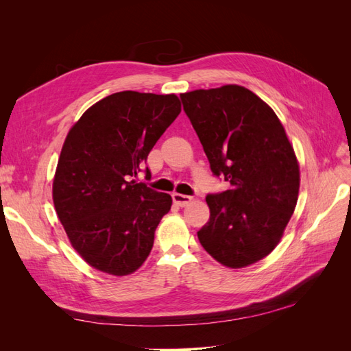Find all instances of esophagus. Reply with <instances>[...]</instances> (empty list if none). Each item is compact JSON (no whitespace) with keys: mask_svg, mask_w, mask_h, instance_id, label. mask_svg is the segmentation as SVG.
<instances>
[{"mask_svg":"<svg viewBox=\"0 0 351 351\" xmlns=\"http://www.w3.org/2000/svg\"><path fill=\"white\" fill-rule=\"evenodd\" d=\"M173 200H174V204L177 205V206H186V205H189L190 202L193 200V197L192 196H187V195H180V193H174L173 195Z\"/></svg>","mask_w":351,"mask_h":351,"instance_id":"esophagus-1","label":"esophagus"}]
</instances>
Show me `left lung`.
<instances>
[{
	"instance_id": "8db88e82",
	"label": "left lung",
	"mask_w": 351,
	"mask_h": 351,
	"mask_svg": "<svg viewBox=\"0 0 351 351\" xmlns=\"http://www.w3.org/2000/svg\"><path fill=\"white\" fill-rule=\"evenodd\" d=\"M212 173L230 183L208 195L197 239L212 258L244 268L277 247L300 187L299 162L277 114L239 84L180 95Z\"/></svg>"
}]
</instances>
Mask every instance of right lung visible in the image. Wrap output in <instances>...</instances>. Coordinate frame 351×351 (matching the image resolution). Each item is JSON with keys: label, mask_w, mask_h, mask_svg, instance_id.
<instances>
[{"label": "right lung", "mask_w": 351, "mask_h": 351, "mask_svg": "<svg viewBox=\"0 0 351 351\" xmlns=\"http://www.w3.org/2000/svg\"><path fill=\"white\" fill-rule=\"evenodd\" d=\"M180 111L174 93L117 92L93 104L67 133L52 200L73 249L92 268L124 277L149 256L173 199L132 177Z\"/></svg>", "instance_id": "obj_1"}]
</instances>
